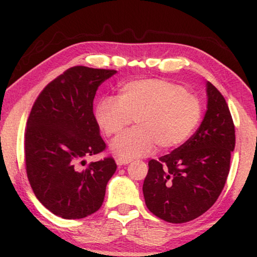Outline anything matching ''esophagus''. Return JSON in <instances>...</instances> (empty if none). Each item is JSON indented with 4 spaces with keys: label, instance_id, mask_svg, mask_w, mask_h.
<instances>
[{
    "label": "esophagus",
    "instance_id": "obj_1",
    "mask_svg": "<svg viewBox=\"0 0 257 257\" xmlns=\"http://www.w3.org/2000/svg\"><path fill=\"white\" fill-rule=\"evenodd\" d=\"M132 161V159H127V158H118L117 160H115V163H117L118 166H122V165H127Z\"/></svg>",
    "mask_w": 257,
    "mask_h": 257
}]
</instances>
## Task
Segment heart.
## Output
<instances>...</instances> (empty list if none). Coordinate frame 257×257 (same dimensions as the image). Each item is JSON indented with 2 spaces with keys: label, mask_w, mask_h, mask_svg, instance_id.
<instances>
[{
  "label": "heart",
  "mask_w": 257,
  "mask_h": 257,
  "mask_svg": "<svg viewBox=\"0 0 257 257\" xmlns=\"http://www.w3.org/2000/svg\"><path fill=\"white\" fill-rule=\"evenodd\" d=\"M97 124L105 136H117L132 121L133 127L111 144L120 158L143 157L158 150L167 151L185 142L201 120V101L178 84L149 78L122 84L117 97L97 103Z\"/></svg>",
  "instance_id": "1"
}]
</instances>
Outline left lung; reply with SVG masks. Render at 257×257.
I'll list each match as a JSON object with an SVG mask.
<instances>
[{
  "label": "left lung",
  "instance_id": "obj_1",
  "mask_svg": "<svg viewBox=\"0 0 257 257\" xmlns=\"http://www.w3.org/2000/svg\"><path fill=\"white\" fill-rule=\"evenodd\" d=\"M207 110L201 125L185 144L159 160L149 161L143 185L147 208L172 223L207 212L219 198L230 167L235 127L220 91L206 83Z\"/></svg>",
  "mask_w": 257,
  "mask_h": 257
}]
</instances>
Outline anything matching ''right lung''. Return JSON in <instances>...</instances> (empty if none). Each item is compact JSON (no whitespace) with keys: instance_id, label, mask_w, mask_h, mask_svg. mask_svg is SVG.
Segmentation results:
<instances>
[{"instance_id":"right-lung-1","label":"right lung","mask_w":257,"mask_h":257,"mask_svg":"<svg viewBox=\"0 0 257 257\" xmlns=\"http://www.w3.org/2000/svg\"><path fill=\"white\" fill-rule=\"evenodd\" d=\"M117 71L75 66L49 83L27 121V174L42 205L63 219H83L103 205L117 170L112 158L82 170L85 158L105 150L93 114L98 86Z\"/></svg>"}]
</instances>
